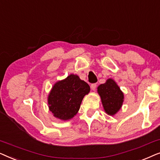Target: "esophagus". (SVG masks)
<instances>
[{
	"instance_id": "esophagus-1",
	"label": "esophagus",
	"mask_w": 160,
	"mask_h": 160,
	"mask_svg": "<svg viewBox=\"0 0 160 160\" xmlns=\"http://www.w3.org/2000/svg\"><path fill=\"white\" fill-rule=\"evenodd\" d=\"M96 87H97V84H92L91 85V88L92 90H95Z\"/></svg>"
}]
</instances>
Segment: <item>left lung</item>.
<instances>
[{"label":"left lung","instance_id":"obj_1","mask_svg":"<svg viewBox=\"0 0 160 160\" xmlns=\"http://www.w3.org/2000/svg\"><path fill=\"white\" fill-rule=\"evenodd\" d=\"M98 93L107 114L114 116L121 109L124 102V93L112 78H108L106 83L99 85Z\"/></svg>","mask_w":160,"mask_h":160}]
</instances>
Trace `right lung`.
<instances>
[{"label": "right lung", "mask_w": 160, "mask_h": 160, "mask_svg": "<svg viewBox=\"0 0 160 160\" xmlns=\"http://www.w3.org/2000/svg\"><path fill=\"white\" fill-rule=\"evenodd\" d=\"M90 91L89 84L71 74L53 85L48 95L49 109L57 119L67 121L76 115L84 97Z\"/></svg>", "instance_id": "obj_1"}]
</instances>
